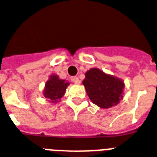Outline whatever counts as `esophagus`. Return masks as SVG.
<instances>
[{
	"label": "esophagus",
	"mask_w": 157,
	"mask_h": 157,
	"mask_svg": "<svg viewBox=\"0 0 157 157\" xmlns=\"http://www.w3.org/2000/svg\"><path fill=\"white\" fill-rule=\"evenodd\" d=\"M72 82H74V84H76V85L81 83V81H80V80H79L77 76H73V77H72Z\"/></svg>",
	"instance_id": "34e87169"
}]
</instances>
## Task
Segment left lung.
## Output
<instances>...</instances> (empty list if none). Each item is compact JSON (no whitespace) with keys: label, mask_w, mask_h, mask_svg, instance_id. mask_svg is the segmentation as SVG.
I'll return each instance as SVG.
<instances>
[{"label":"left lung","mask_w":157,"mask_h":157,"mask_svg":"<svg viewBox=\"0 0 157 157\" xmlns=\"http://www.w3.org/2000/svg\"><path fill=\"white\" fill-rule=\"evenodd\" d=\"M86 93L92 102L102 109L117 105L123 98V81L93 68L85 72L83 81Z\"/></svg>","instance_id":"obj_1"}]
</instances>
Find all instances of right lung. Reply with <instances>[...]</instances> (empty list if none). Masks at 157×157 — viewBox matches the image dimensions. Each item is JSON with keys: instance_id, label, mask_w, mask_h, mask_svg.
Here are the masks:
<instances>
[{"instance_id": "obj_1", "label": "right lung", "mask_w": 157, "mask_h": 157, "mask_svg": "<svg viewBox=\"0 0 157 157\" xmlns=\"http://www.w3.org/2000/svg\"><path fill=\"white\" fill-rule=\"evenodd\" d=\"M68 85L69 83L60 79L57 75H51L46 82L43 94L50 102L56 103L64 96Z\"/></svg>"}]
</instances>
